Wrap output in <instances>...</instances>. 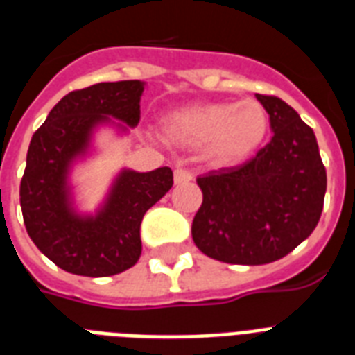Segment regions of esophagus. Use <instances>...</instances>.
I'll list each match as a JSON object with an SVG mask.
<instances>
[{
  "label": "esophagus",
  "mask_w": 355,
  "mask_h": 355,
  "mask_svg": "<svg viewBox=\"0 0 355 355\" xmlns=\"http://www.w3.org/2000/svg\"><path fill=\"white\" fill-rule=\"evenodd\" d=\"M193 180V175L188 169H175V184H188Z\"/></svg>",
  "instance_id": "obj_1"
}]
</instances>
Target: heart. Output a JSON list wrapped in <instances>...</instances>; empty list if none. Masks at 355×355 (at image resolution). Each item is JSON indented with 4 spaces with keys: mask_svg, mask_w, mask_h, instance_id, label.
<instances>
[{
    "mask_svg": "<svg viewBox=\"0 0 355 355\" xmlns=\"http://www.w3.org/2000/svg\"><path fill=\"white\" fill-rule=\"evenodd\" d=\"M269 114L258 101H219L189 105L162 119V134L180 147H205L206 155L221 166L247 160L263 144Z\"/></svg>",
    "mask_w": 355,
    "mask_h": 355,
    "instance_id": "obj_1",
    "label": "heart"
}]
</instances>
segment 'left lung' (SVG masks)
Here are the masks:
<instances>
[{
  "label": "left lung",
  "mask_w": 355,
  "mask_h": 355,
  "mask_svg": "<svg viewBox=\"0 0 355 355\" xmlns=\"http://www.w3.org/2000/svg\"><path fill=\"white\" fill-rule=\"evenodd\" d=\"M272 138L252 160L197 178L202 205L191 236L208 258L263 265L297 248L322 214L326 169L311 127L275 96L256 94Z\"/></svg>",
  "instance_id": "obj_1"
}]
</instances>
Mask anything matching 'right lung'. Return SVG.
Listing matches in <instances>:
<instances>
[{
  "mask_svg": "<svg viewBox=\"0 0 355 355\" xmlns=\"http://www.w3.org/2000/svg\"><path fill=\"white\" fill-rule=\"evenodd\" d=\"M144 90L141 80H119L69 92L31 138L19 184L25 228L38 250L71 275L99 278L130 269L141 254L145 211L173 186L169 167L121 169L96 214L75 208L71 169L90 155L97 128L110 125L127 134L138 125Z\"/></svg>",
  "mask_w": 355,
  "mask_h": 355,
  "instance_id": "add662e5",
  "label": "right lung"
}]
</instances>
